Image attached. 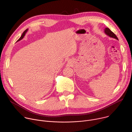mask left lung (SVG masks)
I'll return each instance as SVG.
<instances>
[{
	"mask_svg": "<svg viewBox=\"0 0 132 132\" xmlns=\"http://www.w3.org/2000/svg\"><path fill=\"white\" fill-rule=\"evenodd\" d=\"M104 32L106 35H107V36H109V37L115 38L117 40H118L117 37L115 35V34L109 28H105L104 29Z\"/></svg>",
	"mask_w": 132,
	"mask_h": 132,
	"instance_id": "1",
	"label": "left lung"
}]
</instances>
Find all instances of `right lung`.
Segmentation results:
<instances>
[{
    "instance_id": "1",
    "label": "right lung",
    "mask_w": 132,
    "mask_h": 132,
    "mask_svg": "<svg viewBox=\"0 0 132 132\" xmlns=\"http://www.w3.org/2000/svg\"><path fill=\"white\" fill-rule=\"evenodd\" d=\"M28 29H27L26 30H25L24 31H23V32L22 33V35L21 36V37H20V38L17 41V42H18V41H19V40H21L23 38V37L25 36V34H26V33L27 32V31H28Z\"/></svg>"
}]
</instances>
